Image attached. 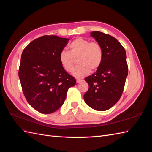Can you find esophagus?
Here are the masks:
<instances>
[{
    "instance_id": "1",
    "label": "esophagus",
    "mask_w": 152,
    "mask_h": 152,
    "mask_svg": "<svg viewBox=\"0 0 152 152\" xmlns=\"http://www.w3.org/2000/svg\"><path fill=\"white\" fill-rule=\"evenodd\" d=\"M76 81H77V83H80V82H81L82 81V80H81V79H77L76 80Z\"/></svg>"
}]
</instances>
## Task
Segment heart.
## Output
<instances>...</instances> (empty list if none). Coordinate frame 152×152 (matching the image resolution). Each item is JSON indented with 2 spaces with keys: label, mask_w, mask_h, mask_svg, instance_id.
<instances>
[{
  "label": "heart",
  "mask_w": 152,
  "mask_h": 152,
  "mask_svg": "<svg viewBox=\"0 0 152 152\" xmlns=\"http://www.w3.org/2000/svg\"><path fill=\"white\" fill-rule=\"evenodd\" d=\"M68 52L62 50L59 55L61 66L68 72H71L77 58L79 64L73 71L77 78H82L91 71H96L103 62L104 51L102 45L98 42H91L82 38L73 40L68 45Z\"/></svg>",
  "instance_id": "heart-1"
}]
</instances>
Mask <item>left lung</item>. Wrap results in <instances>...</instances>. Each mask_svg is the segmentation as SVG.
Returning a JSON list of instances; mask_svg holds the SVG:
<instances>
[{
    "mask_svg": "<svg viewBox=\"0 0 152 152\" xmlns=\"http://www.w3.org/2000/svg\"><path fill=\"white\" fill-rule=\"evenodd\" d=\"M91 35L102 45L104 57L96 72L86 77L89 89L84 95L86 103L98 111L112 108L120 99L128 74L126 53L113 37L101 31Z\"/></svg>",
    "mask_w": 152,
    "mask_h": 152,
    "instance_id": "left-lung-1",
    "label": "left lung"
}]
</instances>
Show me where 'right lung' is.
<instances>
[{
	"label": "right lung",
	"instance_id": "right-lung-1",
	"mask_svg": "<svg viewBox=\"0 0 152 152\" xmlns=\"http://www.w3.org/2000/svg\"><path fill=\"white\" fill-rule=\"evenodd\" d=\"M68 39L44 35L24 49L18 72L22 91L28 103L44 114L56 112L66 99L76 80L65 71L59 55Z\"/></svg>",
	"mask_w": 152,
	"mask_h": 152
}]
</instances>
